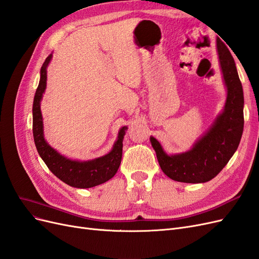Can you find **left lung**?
Returning a JSON list of instances; mask_svg holds the SVG:
<instances>
[{"label":"left lung","instance_id":"obj_1","mask_svg":"<svg viewBox=\"0 0 259 259\" xmlns=\"http://www.w3.org/2000/svg\"><path fill=\"white\" fill-rule=\"evenodd\" d=\"M217 53L227 97L223 111L209 128L190 150L176 154H167L158 140L150 137L163 173L176 182L201 184L213 179L227 165L240 144L244 126L242 84L233 57L218 38Z\"/></svg>","mask_w":259,"mask_h":259}]
</instances>
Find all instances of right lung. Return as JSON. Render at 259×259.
I'll return each instance as SVG.
<instances>
[{
    "mask_svg": "<svg viewBox=\"0 0 259 259\" xmlns=\"http://www.w3.org/2000/svg\"><path fill=\"white\" fill-rule=\"evenodd\" d=\"M53 58V53L45 59L40 71V82L34 95L33 114V138L36 150L52 173L65 184L86 189L104 184L111 179L119 169L122 160L123 138L127 126H123L117 133L113 147L107 154L88 161L69 159L52 148L44 138L43 116L41 112V100L48 81V67Z\"/></svg>",
    "mask_w": 259,
    "mask_h": 259,
    "instance_id": "add662e5",
    "label": "right lung"
}]
</instances>
